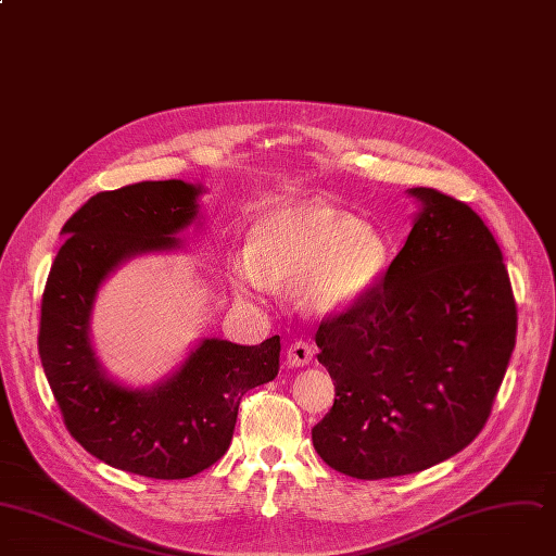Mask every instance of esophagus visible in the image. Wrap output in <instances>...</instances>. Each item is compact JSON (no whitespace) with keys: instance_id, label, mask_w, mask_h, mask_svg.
<instances>
[{"instance_id":"34e87169","label":"esophagus","mask_w":556,"mask_h":556,"mask_svg":"<svg viewBox=\"0 0 556 556\" xmlns=\"http://www.w3.org/2000/svg\"><path fill=\"white\" fill-rule=\"evenodd\" d=\"M314 356H316V348L312 343H307V340H295V343H291L287 350V363L291 367L307 365Z\"/></svg>"}]
</instances>
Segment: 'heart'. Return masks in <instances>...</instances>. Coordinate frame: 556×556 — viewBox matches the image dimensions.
Segmentation results:
<instances>
[{"instance_id":"obj_1","label":"heart","mask_w":556,"mask_h":556,"mask_svg":"<svg viewBox=\"0 0 556 556\" xmlns=\"http://www.w3.org/2000/svg\"><path fill=\"white\" fill-rule=\"evenodd\" d=\"M388 265L386 236L352 213L323 202H285L253 223L249 253L233 263V282L244 293L301 282L303 301L331 314L358 303Z\"/></svg>"}]
</instances>
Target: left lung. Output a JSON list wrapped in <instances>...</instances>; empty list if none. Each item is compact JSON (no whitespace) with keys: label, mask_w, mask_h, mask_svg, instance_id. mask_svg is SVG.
<instances>
[{"label":"left lung","mask_w":556,"mask_h":556,"mask_svg":"<svg viewBox=\"0 0 556 556\" xmlns=\"http://www.w3.org/2000/svg\"><path fill=\"white\" fill-rule=\"evenodd\" d=\"M380 282L316 331L336 399L312 430L338 472L414 475L472 443L517 343L503 253L472 206L437 189Z\"/></svg>","instance_id":"1"}]
</instances>
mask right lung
<instances>
[{"label":"right lung","mask_w":556,"mask_h":556,"mask_svg":"<svg viewBox=\"0 0 556 556\" xmlns=\"http://www.w3.org/2000/svg\"><path fill=\"white\" fill-rule=\"evenodd\" d=\"M202 187L182 180L102 191L66 220L51 267L37 348L71 437L111 467L149 479H189L229 450L242 396L278 374L280 336L261 345L204 338L153 390H129L100 367L89 318L102 280L124 261L180 247Z\"/></svg>","instance_id":"obj_1"}]
</instances>
